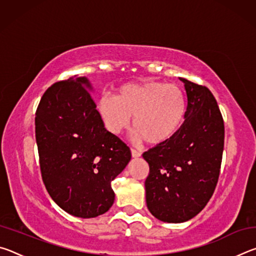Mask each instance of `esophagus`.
I'll use <instances>...</instances> for the list:
<instances>
[{"mask_svg": "<svg viewBox=\"0 0 256 256\" xmlns=\"http://www.w3.org/2000/svg\"><path fill=\"white\" fill-rule=\"evenodd\" d=\"M131 154H132V157H133V158H138V157H141V151H138V150L131 149Z\"/></svg>", "mask_w": 256, "mask_h": 256, "instance_id": "34e87169", "label": "esophagus"}]
</instances>
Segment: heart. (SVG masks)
I'll list each match as a JSON object with an SVG mask.
<instances>
[{
	"label": "heart",
	"mask_w": 256,
	"mask_h": 256,
	"mask_svg": "<svg viewBox=\"0 0 256 256\" xmlns=\"http://www.w3.org/2000/svg\"><path fill=\"white\" fill-rule=\"evenodd\" d=\"M97 110L112 134L128 130L133 116L138 140L162 144L174 138L183 125L188 100L178 86L148 80L118 86L115 97L99 99Z\"/></svg>",
	"instance_id": "heart-1"
}]
</instances>
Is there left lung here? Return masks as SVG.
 <instances>
[{"label": "left lung", "instance_id": "obj_1", "mask_svg": "<svg viewBox=\"0 0 256 256\" xmlns=\"http://www.w3.org/2000/svg\"><path fill=\"white\" fill-rule=\"evenodd\" d=\"M188 114L174 138L142 154L149 164L146 201L151 214L178 224L200 212L214 192L222 166L224 126L214 94L184 78Z\"/></svg>", "mask_w": 256, "mask_h": 256}]
</instances>
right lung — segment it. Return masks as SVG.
Returning <instances> with one entry per match:
<instances>
[{
	"instance_id": "right-lung-1",
	"label": "right lung",
	"mask_w": 256,
	"mask_h": 256,
	"mask_svg": "<svg viewBox=\"0 0 256 256\" xmlns=\"http://www.w3.org/2000/svg\"><path fill=\"white\" fill-rule=\"evenodd\" d=\"M84 76L50 86L36 110V142L42 182L60 208L94 218L112 206V180L131 160V151L105 128Z\"/></svg>"
}]
</instances>
